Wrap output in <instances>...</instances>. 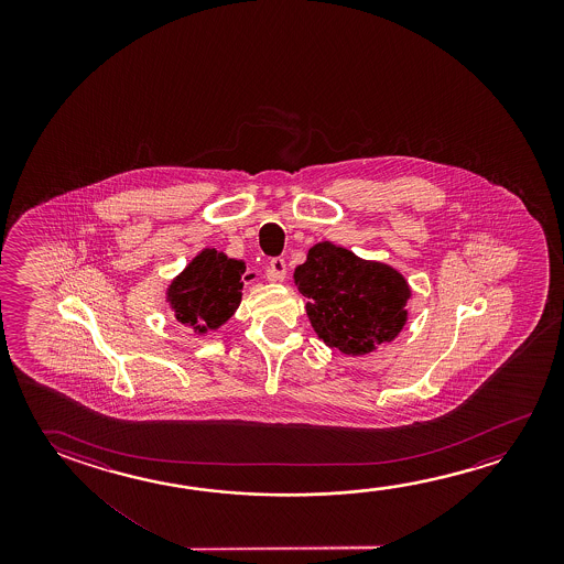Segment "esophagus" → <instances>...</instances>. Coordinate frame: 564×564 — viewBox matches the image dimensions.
Wrapping results in <instances>:
<instances>
[{"mask_svg": "<svg viewBox=\"0 0 564 564\" xmlns=\"http://www.w3.org/2000/svg\"><path fill=\"white\" fill-rule=\"evenodd\" d=\"M286 278V263L283 258H273L269 261V281H283Z\"/></svg>", "mask_w": 564, "mask_h": 564, "instance_id": "esophagus-1", "label": "esophagus"}]
</instances>
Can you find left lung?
Returning a JSON list of instances; mask_svg holds the SVG:
<instances>
[{"instance_id": "1", "label": "left lung", "mask_w": 564, "mask_h": 564, "mask_svg": "<svg viewBox=\"0 0 564 564\" xmlns=\"http://www.w3.org/2000/svg\"><path fill=\"white\" fill-rule=\"evenodd\" d=\"M314 333L330 348L364 356L391 341L406 321L411 291L395 269L364 261L330 241L316 243L295 269Z\"/></svg>"}]
</instances>
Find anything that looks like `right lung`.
<instances>
[{"label":"right lung","instance_id":"1","mask_svg":"<svg viewBox=\"0 0 564 564\" xmlns=\"http://www.w3.org/2000/svg\"><path fill=\"white\" fill-rule=\"evenodd\" d=\"M243 271V261L226 258L216 250L198 253L166 293L176 321L198 333L226 323L240 305Z\"/></svg>","mask_w":564,"mask_h":564}]
</instances>
